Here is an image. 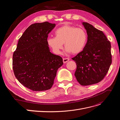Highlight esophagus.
<instances>
[{"label": "esophagus", "instance_id": "34e87169", "mask_svg": "<svg viewBox=\"0 0 120 120\" xmlns=\"http://www.w3.org/2000/svg\"><path fill=\"white\" fill-rule=\"evenodd\" d=\"M69 60H70V59H69L68 58H64L63 62H64V63H66Z\"/></svg>", "mask_w": 120, "mask_h": 120}]
</instances>
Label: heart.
I'll return each mask as SVG.
<instances>
[{
  "label": "heart",
  "mask_w": 120,
  "mask_h": 120,
  "mask_svg": "<svg viewBox=\"0 0 120 120\" xmlns=\"http://www.w3.org/2000/svg\"><path fill=\"white\" fill-rule=\"evenodd\" d=\"M54 34L56 37L48 38L46 42L56 54L60 53L64 43L68 52L78 54L82 51L88 41V34L84 28L70 25H64L57 28Z\"/></svg>",
  "instance_id": "heart-1"
}]
</instances>
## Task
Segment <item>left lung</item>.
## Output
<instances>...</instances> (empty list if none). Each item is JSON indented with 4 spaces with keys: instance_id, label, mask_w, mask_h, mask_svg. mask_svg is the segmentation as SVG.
Returning a JSON list of instances; mask_svg holds the SVG:
<instances>
[{
    "instance_id": "left-lung-1",
    "label": "left lung",
    "mask_w": 120,
    "mask_h": 120,
    "mask_svg": "<svg viewBox=\"0 0 120 120\" xmlns=\"http://www.w3.org/2000/svg\"><path fill=\"white\" fill-rule=\"evenodd\" d=\"M82 24L88 41L82 51L72 58L77 64L75 75L82 86L91 85L103 80L112 64L111 45L102 31L88 22Z\"/></svg>"
}]
</instances>
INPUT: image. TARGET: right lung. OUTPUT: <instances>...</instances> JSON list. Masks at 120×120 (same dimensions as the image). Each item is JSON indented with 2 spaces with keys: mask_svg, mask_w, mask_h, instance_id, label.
Instances as JSON below:
<instances>
[{
  "mask_svg": "<svg viewBox=\"0 0 120 120\" xmlns=\"http://www.w3.org/2000/svg\"><path fill=\"white\" fill-rule=\"evenodd\" d=\"M54 23L45 21L30 25L19 39L13 54L12 68L17 80L33 91L52 88L62 57L51 53L46 41Z\"/></svg>",
  "mask_w": 120,
  "mask_h": 120,
  "instance_id": "right-lung-1",
  "label": "right lung"
}]
</instances>
